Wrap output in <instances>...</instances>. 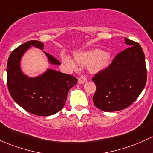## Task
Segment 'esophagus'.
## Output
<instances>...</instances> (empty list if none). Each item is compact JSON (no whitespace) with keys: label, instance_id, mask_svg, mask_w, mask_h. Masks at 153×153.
Listing matches in <instances>:
<instances>
[{"label":"esophagus","instance_id":"34e87169","mask_svg":"<svg viewBox=\"0 0 153 153\" xmlns=\"http://www.w3.org/2000/svg\"><path fill=\"white\" fill-rule=\"evenodd\" d=\"M87 81V77L85 76H81L79 77L78 79V83L79 84H84L85 82H86Z\"/></svg>","mask_w":153,"mask_h":153}]
</instances>
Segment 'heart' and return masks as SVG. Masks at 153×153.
<instances>
[{
  "label": "heart",
  "instance_id": "heart-1",
  "mask_svg": "<svg viewBox=\"0 0 153 153\" xmlns=\"http://www.w3.org/2000/svg\"><path fill=\"white\" fill-rule=\"evenodd\" d=\"M62 58L64 63L69 65L71 68H76V63L68 55H64ZM75 59L79 64L83 65H88L90 71L95 73L105 69L109 65L110 55L100 50H92L88 52L75 54Z\"/></svg>",
  "mask_w": 153,
  "mask_h": 153
}]
</instances>
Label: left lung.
<instances>
[{
    "mask_svg": "<svg viewBox=\"0 0 153 153\" xmlns=\"http://www.w3.org/2000/svg\"><path fill=\"white\" fill-rule=\"evenodd\" d=\"M128 48L116 55L109 67L95 74L96 91L93 101L103 111H116L131 106L147 82L144 52L139 44L125 38Z\"/></svg>",
    "mask_w": 153,
    "mask_h": 153,
    "instance_id": "obj_1",
    "label": "left lung"
}]
</instances>
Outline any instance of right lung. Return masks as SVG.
Segmentation results:
<instances>
[{"mask_svg": "<svg viewBox=\"0 0 153 153\" xmlns=\"http://www.w3.org/2000/svg\"><path fill=\"white\" fill-rule=\"evenodd\" d=\"M31 46L44 50L42 42L32 40L21 44L9 55L6 69L8 89L14 101L28 112L39 116L52 115L63 109L68 91L78 80L53 69H47L36 77L25 74L20 68V60ZM44 52L51 64L60 65L59 60Z\"/></svg>", "mask_w": 153, "mask_h": 153, "instance_id": "obj_1", "label": "right lung"}]
</instances>
